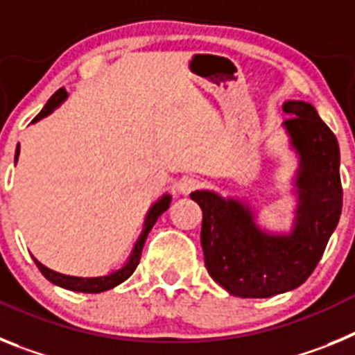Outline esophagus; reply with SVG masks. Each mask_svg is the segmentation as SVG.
<instances>
[{
	"instance_id": "1",
	"label": "esophagus",
	"mask_w": 355,
	"mask_h": 355,
	"mask_svg": "<svg viewBox=\"0 0 355 355\" xmlns=\"http://www.w3.org/2000/svg\"><path fill=\"white\" fill-rule=\"evenodd\" d=\"M197 187H199V180H196V178H183V180L178 183V190H180V193H183V196L192 193Z\"/></svg>"
}]
</instances>
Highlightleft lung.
<instances>
[{
	"label": "left lung",
	"mask_w": 355,
	"mask_h": 355,
	"mask_svg": "<svg viewBox=\"0 0 355 355\" xmlns=\"http://www.w3.org/2000/svg\"><path fill=\"white\" fill-rule=\"evenodd\" d=\"M283 110L291 115L283 130L299 158L290 233L259 227L247 200L222 197L213 190L190 193L202 209L200 245L208 274L241 299H268L299 288L318 265L343 206L334 133L311 103L286 101Z\"/></svg>",
	"instance_id": "left-lung-1"
}]
</instances>
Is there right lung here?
Segmentation results:
<instances>
[{
	"label": "right lung",
	"mask_w": 355,
	"mask_h": 355,
	"mask_svg": "<svg viewBox=\"0 0 355 355\" xmlns=\"http://www.w3.org/2000/svg\"><path fill=\"white\" fill-rule=\"evenodd\" d=\"M65 99H67V92H65V89L56 90V92L49 97V101L46 103V106L42 108V112H40V114L33 119V124H35V122H39L40 119L48 117L49 114H53V112H55V110L65 101ZM19 150L21 149H19V146H17V149H15V163H17V159H19ZM171 200H172L171 193H163V196L159 197L156 202H153V205H150V208L147 209L146 220H144L142 233L139 234V238H137V241H135V245H133V249H131V254L128 256L126 263H124L121 268H117V270L110 272V274L97 275V277H76V275H65V274H60V272L51 270V268L44 266L42 263L35 258H33V261H35V265L39 266V270L42 272L44 277L48 279V281H51L53 284H56V286L65 288V290L81 291V293H101V291L112 290V288H115V286H119L121 283H124V281H126V279L133 274L135 268L139 266L140 256H142V249H144V243H146L147 234H149V231L153 229V225L156 224L158 216L162 215L163 211H167L168 206H171Z\"/></svg>",
	"instance_id": "obj_1"
}]
</instances>
